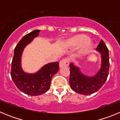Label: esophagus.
<instances>
[{
    "mask_svg": "<svg viewBox=\"0 0 120 120\" xmlns=\"http://www.w3.org/2000/svg\"><path fill=\"white\" fill-rule=\"evenodd\" d=\"M68 65H69V62L67 59H62L59 62V67L60 68L66 67L68 66Z\"/></svg>",
    "mask_w": 120,
    "mask_h": 120,
    "instance_id": "1",
    "label": "esophagus"
}]
</instances>
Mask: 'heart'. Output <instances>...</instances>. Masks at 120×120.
Listing matches in <instances>:
<instances>
[{
	"mask_svg": "<svg viewBox=\"0 0 120 120\" xmlns=\"http://www.w3.org/2000/svg\"><path fill=\"white\" fill-rule=\"evenodd\" d=\"M65 44L69 47H78L76 53L77 58H81L88 55L92 51L93 44L88 37L79 34L73 36L65 41Z\"/></svg>",
	"mask_w": 120,
	"mask_h": 120,
	"instance_id": "b5f03b06",
	"label": "heart"
}]
</instances>
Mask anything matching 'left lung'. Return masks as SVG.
Masks as SVG:
<instances>
[{"mask_svg":"<svg viewBox=\"0 0 120 120\" xmlns=\"http://www.w3.org/2000/svg\"><path fill=\"white\" fill-rule=\"evenodd\" d=\"M100 53L101 65L98 71L92 76L84 75L79 66L71 62L70 64V85L72 90L78 94L90 95L96 93L105 83L109 70V50L102 40L96 48Z\"/></svg>","mask_w":120,"mask_h":120,"instance_id":"left-lung-1","label":"left lung"}]
</instances>
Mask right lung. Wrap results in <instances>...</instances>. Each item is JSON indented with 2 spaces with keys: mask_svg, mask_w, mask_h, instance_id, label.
<instances>
[{
  "mask_svg": "<svg viewBox=\"0 0 120 120\" xmlns=\"http://www.w3.org/2000/svg\"><path fill=\"white\" fill-rule=\"evenodd\" d=\"M40 30H33L21 39L14 49L11 76L19 90L29 96H40L50 87L51 79L59 70V62H50L43 65L34 73H26L22 67V56L24 49L38 36Z\"/></svg>",
  "mask_w": 120,
  "mask_h": 120,
  "instance_id": "obj_1",
  "label": "right lung"
}]
</instances>
